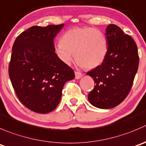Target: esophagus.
<instances>
[{"label": "esophagus", "mask_w": 146, "mask_h": 146, "mask_svg": "<svg viewBox=\"0 0 146 146\" xmlns=\"http://www.w3.org/2000/svg\"><path fill=\"white\" fill-rule=\"evenodd\" d=\"M82 76H83V74L81 73L78 71L75 72V78H76V79H80Z\"/></svg>", "instance_id": "esophagus-1"}]
</instances>
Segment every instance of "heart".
Segmentation results:
<instances>
[{"label":"heart","mask_w":146,"mask_h":146,"mask_svg":"<svg viewBox=\"0 0 146 146\" xmlns=\"http://www.w3.org/2000/svg\"><path fill=\"white\" fill-rule=\"evenodd\" d=\"M58 58L66 65L75 58L81 67L92 69L100 66L108 53V43L101 31L89 27L69 29L55 47Z\"/></svg>","instance_id":"b5f03b06"}]
</instances>
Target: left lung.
I'll use <instances>...</instances> for the list:
<instances>
[{"label": "left lung", "mask_w": 146, "mask_h": 146, "mask_svg": "<svg viewBox=\"0 0 146 146\" xmlns=\"http://www.w3.org/2000/svg\"><path fill=\"white\" fill-rule=\"evenodd\" d=\"M108 53L100 66L86 75L96 86L89 93L88 100L98 108L115 107L125 100L133 86L139 63L138 48L130 35L117 25L106 28Z\"/></svg>", "instance_id": "obj_1"}]
</instances>
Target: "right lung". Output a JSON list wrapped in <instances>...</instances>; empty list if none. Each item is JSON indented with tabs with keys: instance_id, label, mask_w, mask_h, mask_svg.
<instances>
[{
	"instance_id": "obj_1",
	"label": "right lung",
	"mask_w": 146,
	"mask_h": 146,
	"mask_svg": "<svg viewBox=\"0 0 146 146\" xmlns=\"http://www.w3.org/2000/svg\"><path fill=\"white\" fill-rule=\"evenodd\" d=\"M64 24L32 26L15 39L9 63V77L17 97L31 111L51 112L60 103L62 90L73 80V69L55 52L53 39Z\"/></svg>"
}]
</instances>
